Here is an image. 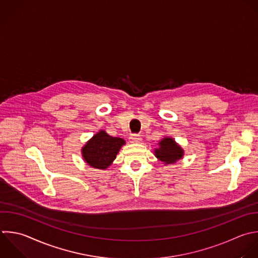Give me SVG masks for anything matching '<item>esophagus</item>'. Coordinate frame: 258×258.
Segmentation results:
<instances>
[{
    "mask_svg": "<svg viewBox=\"0 0 258 258\" xmlns=\"http://www.w3.org/2000/svg\"><path fill=\"white\" fill-rule=\"evenodd\" d=\"M129 139H130V142L132 143H139L141 141V136L139 134H131Z\"/></svg>",
    "mask_w": 258,
    "mask_h": 258,
    "instance_id": "34e87169",
    "label": "esophagus"
}]
</instances>
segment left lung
<instances>
[{
  "instance_id": "obj_1",
  "label": "left lung",
  "mask_w": 258,
  "mask_h": 258,
  "mask_svg": "<svg viewBox=\"0 0 258 258\" xmlns=\"http://www.w3.org/2000/svg\"><path fill=\"white\" fill-rule=\"evenodd\" d=\"M159 148L155 150V155L165 164L174 163L183 155L182 149L174 142L172 138H163L159 142Z\"/></svg>"
}]
</instances>
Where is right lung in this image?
Returning a JSON list of instances; mask_svg holds the SVG:
<instances>
[{
    "label": "right lung",
    "mask_w": 258,
    "mask_h": 258,
    "mask_svg": "<svg viewBox=\"0 0 258 258\" xmlns=\"http://www.w3.org/2000/svg\"><path fill=\"white\" fill-rule=\"evenodd\" d=\"M123 144L125 141L122 138L100 131L83 148L84 159L92 167L105 169L111 165Z\"/></svg>",
    "instance_id": "1"
}]
</instances>
